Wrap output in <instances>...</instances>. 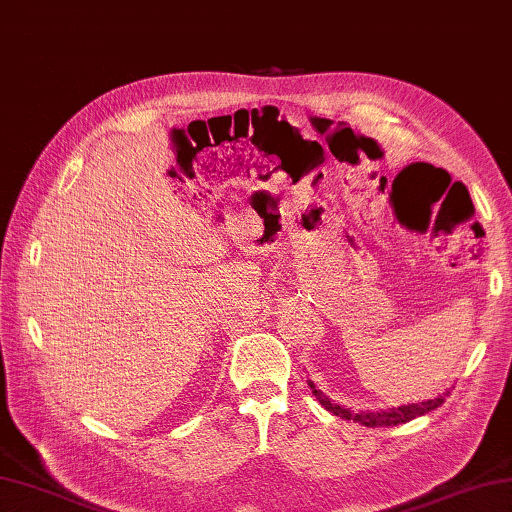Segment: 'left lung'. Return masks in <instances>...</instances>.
Wrapping results in <instances>:
<instances>
[{
	"label": "left lung",
	"instance_id": "obj_1",
	"mask_svg": "<svg viewBox=\"0 0 512 512\" xmlns=\"http://www.w3.org/2000/svg\"><path fill=\"white\" fill-rule=\"evenodd\" d=\"M308 385L312 389V394L317 396V400L321 402V405L332 411L334 416L339 418H345V420H354L358 424H363V427H396V424H402V422H409L413 418L418 416H424V413L433 411L436 407H440L444 400H447L449 396V389L444 391L442 396L433 398V400H427V402H413V405H402V407H389V409H380V411H350L345 409L343 405H336V402H332L328 396L323 394L321 389H317V385L312 383V380H308Z\"/></svg>",
	"mask_w": 512,
	"mask_h": 512
}]
</instances>
